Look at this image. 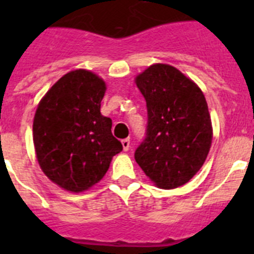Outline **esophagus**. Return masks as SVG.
<instances>
[{"label":"esophagus","mask_w":254,"mask_h":254,"mask_svg":"<svg viewBox=\"0 0 254 254\" xmlns=\"http://www.w3.org/2000/svg\"><path fill=\"white\" fill-rule=\"evenodd\" d=\"M122 146L125 151H128L129 149V138H123L122 140Z\"/></svg>","instance_id":"34e87169"}]
</instances>
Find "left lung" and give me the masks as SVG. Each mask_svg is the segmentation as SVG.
<instances>
[{"label":"left lung","instance_id":"1","mask_svg":"<svg viewBox=\"0 0 254 254\" xmlns=\"http://www.w3.org/2000/svg\"><path fill=\"white\" fill-rule=\"evenodd\" d=\"M146 100V137L134 160L164 190L186 185L210 151L212 127L205 95L176 67L156 64L136 77Z\"/></svg>","mask_w":254,"mask_h":254}]
</instances>
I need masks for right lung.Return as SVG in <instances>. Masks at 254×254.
<instances>
[{"mask_svg":"<svg viewBox=\"0 0 254 254\" xmlns=\"http://www.w3.org/2000/svg\"><path fill=\"white\" fill-rule=\"evenodd\" d=\"M107 86L99 76L75 69L47 91L37 108L33 141L40 168L53 183L82 192L105 176L122 143L100 113Z\"/></svg>","mask_w":254,"mask_h":254,"instance_id":"1","label":"right lung"}]
</instances>
